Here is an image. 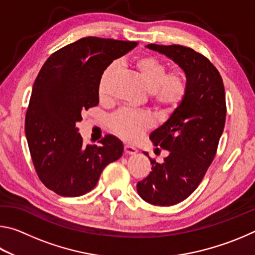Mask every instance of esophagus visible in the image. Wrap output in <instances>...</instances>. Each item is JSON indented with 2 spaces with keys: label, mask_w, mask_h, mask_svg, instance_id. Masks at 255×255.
I'll return each instance as SVG.
<instances>
[{
  "label": "esophagus",
  "mask_w": 255,
  "mask_h": 255,
  "mask_svg": "<svg viewBox=\"0 0 255 255\" xmlns=\"http://www.w3.org/2000/svg\"><path fill=\"white\" fill-rule=\"evenodd\" d=\"M138 150L132 147V146H129V145H125V153L128 154V155H135Z\"/></svg>",
  "instance_id": "esophagus-1"
}]
</instances>
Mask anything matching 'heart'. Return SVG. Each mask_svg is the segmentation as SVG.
Masks as SVG:
<instances>
[{
    "label": "heart",
    "instance_id": "obj_1",
    "mask_svg": "<svg viewBox=\"0 0 255 255\" xmlns=\"http://www.w3.org/2000/svg\"><path fill=\"white\" fill-rule=\"evenodd\" d=\"M132 66L144 86L152 93L154 105L162 110H172L178 107L187 93V80L180 72L166 73L167 67L153 56H141L133 60ZM116 75V65L108 66L99 81L98 92L101 100L109 96L110 84ZM153 126L152 118L144 112L120 110L111 116L109 127L122 138L133 141Z\"/></svg>",
    "mask_w": 255,
    "mask_h": 255
}]
</instances>
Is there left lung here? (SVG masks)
I'll return each instance as SVG.
<instances>
[{
    "mask_svg": "<svg viewBox=\"0 0 255 255\" xmlns=\"http://www.w3.org/2000/svg\"><path fill=\"white\" fill-rule=\"evenodd\" d=\"M146 48L178 64L188 84L182 102L149 135L154 146L169 154L163 163L150 158L152 172L137 183L138 195L146 202L172 206L195 191L213 162L225 126V90L217 68L193 49L155 44Z\"/></svg>",
    "mask_w": 255,
    "mask_h": 255,
    "instance_id": "obj_1",
    "label": "left lung"
}]
</instances>
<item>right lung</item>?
<instances>
[{
	"label": "right lung",
	"instance_id": "obj_1",
	"mask_svg": "<svg viewBox=\"0 0 255 255\" xmlns=\"http://www.w3.org/2000/svg\"><path fill=\"white\" fill-rule=\"evenodd\" d=\"M136 41L85 37L46 60L32 86L25 115V137L37 174L59 196L91 191L108 164L124 152L122 140L107 135L100 145H83L76 124L82 111L98 106L103 71Z\"/></svg>",
	"mask_w": 255,
	"mask_h": 255
}]
</instances>
